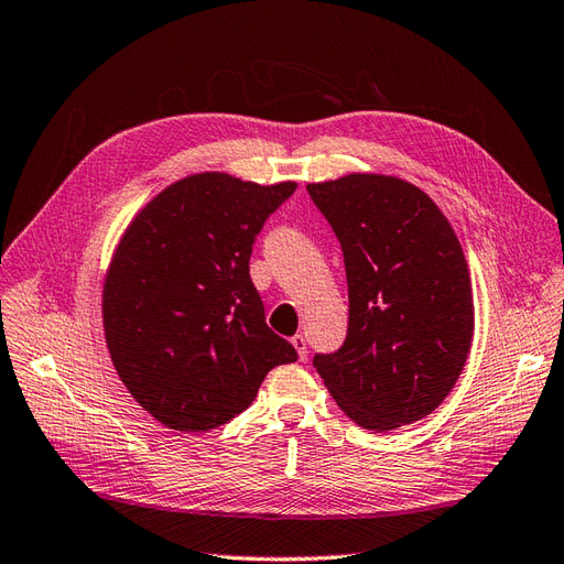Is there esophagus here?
I'll return each instance as SVG.
<instances>
[{
    "label": "esophagus",
    "instance_id": "obj_1",
    "mask_svg": "<svg viewBox=\"0 0 564 564\" xmlns=\"http://www.w3.org/2000/svg\"><path fill=\"white\" fill-rule=\"evenodd\" d=\"M293 347L297 349V357L304 361V359H307V337H304V335H293Z\"/></svg>",
    "mask_w": 564,
    "mask_h": 564
}]
</instances>
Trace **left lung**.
<instances>
[{
  "label": "left lung",
  "mask_w": 564,
  "mask_h": 564,
  "mask_svg": "<svg viewBox=\"0 0 564 564\" xmlns=\"http://www.w3.org/2000/svg\"><path fill=\"white\" fill-rule=\"evenodd\" d=\"M340 240L349 324L314 368L354 423L384 432L421 421L456 384L475 312L458 238L427 193L382 174L310 184Z\"/></svg>",
  "instance_id": "obj_1"
}]
</instances>
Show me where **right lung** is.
<instances>
[{
	"label": "right lung",
	"instance_id": "obj_1",
	"mask_svg": "<svg viewBox=\"0 0 564 564\" xmlns=\"http://www.w3.org/2000/svg\"><path fill=\"white\" fill-rule=\"evenodd\" d=\"M295 182L203 172L167 186L124 231L104 285V328L124 388L155 421L215 430L243 413L271 368L297 361L267 326L250 254Z\"/></svg>",
	"mask_w": 564,
	"mask_h": 564
}]
</instances>
